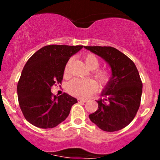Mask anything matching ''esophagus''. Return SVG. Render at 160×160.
<instances>
[{
  "label": "esophagus",
  "instance_id": "esophagus-1",
  "mask_svg": "<svg viewBox=\"0 0 160 160\" xmlns=\"http://www.w3.org/2000/svg\"><path fill=\"white\" fill-rule=\"evenodd\" d=\"M78 102H82V103H85V102H87V99H82V98H78Z\"/></svg>",
  "mask_w": 160,
  "mask_h": 160
}]
</instances>
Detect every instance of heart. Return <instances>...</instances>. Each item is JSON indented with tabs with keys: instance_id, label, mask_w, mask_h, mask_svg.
I'll return each instance as SVG.
<instances>
[{
	"instance_id": "b5f03b06",
	"label": "heart",
	"mask_w": 160,
	"mask_h": 160,
	"mask_svg": "<svg viewBox=\"0 0 160 160\" xmlns=\"http://www.w3.org/2000/svg\"><path fill=\"white\" fill-rule=\"evenodd\" d=\"M84 62L86 65L89 69H95L98 67L99 62L97 57L93 54H87L84 57ZM68 68H65V73H67ZM95 77L98 80L99 82L104 85L108 82L110 74L108 71H98L95 72ZM98 89L96 82L92 79H79L76 78L71 80L67 85V91L71 95L79 98H86L89 96Z\"/></svg>"
}]
</instances>
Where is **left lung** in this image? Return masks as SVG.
Segmentation results:
<instances>
[{"label":"left lung","instance_id":"left-lung-1","mask_svg":"<svg viewBox=\"0 0 160 160\" xmlns=\"http://www.w3.org/2000/svg\"><path fill=\"white\" fill-rule=\"evenodd\" d=\"M100 56L111 70V77L96 101L98 109L89 119L105 132H115L127 126L140 106L142 82L135 63L111 47H84Z\"/></svg>","mask_w":160,"mask_h":160}]
</instances>
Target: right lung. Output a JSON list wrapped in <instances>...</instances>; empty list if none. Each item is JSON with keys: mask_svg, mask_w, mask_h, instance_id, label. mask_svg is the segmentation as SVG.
I'll return each mask as SVG.
<instances>
[{"mask_svg": "<svg viewBox=\"0 0 160 160\" xmlns=\"http://www.w3.org/2000/svg\"><path fill=\"white\" fill-rule=\"evenodd\" d=\"M83 46L49 45L28 60L18 82V100L24 117L41 128H54L69 115L77 98L68 93L53 95L51 87L61 83L67 62Z\"/></svg>", "mask_w": 160, "mask_h": 160, "instance_id": "right-lung-1", "label": "right lung"}]
</instances>
